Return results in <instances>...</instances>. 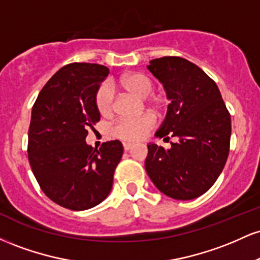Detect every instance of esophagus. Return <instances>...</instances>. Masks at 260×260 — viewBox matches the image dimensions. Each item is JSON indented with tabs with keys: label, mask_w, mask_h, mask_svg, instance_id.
I'll return each instance as SVG.
<instances>
[{
	"label": "esophagus",
	"mask_w": 260,
	"mask_h": 260,
	"mask_svg": "<svg viewBox=\"0 0 260 260\" xmlns=\"http://www.w3.org/2000/svg\"><path fill=\"white\" fill-rule=\"evenodd\" d=\"M123 148H124V150L128 151L133 148V144L132 143H123Z\"/></svg>",
	"instance_id": "esophagus-1"
}]
</instances>
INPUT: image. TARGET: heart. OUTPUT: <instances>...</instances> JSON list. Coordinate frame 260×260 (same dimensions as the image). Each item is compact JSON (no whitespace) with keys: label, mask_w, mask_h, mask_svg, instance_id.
Masks as SVG:
<instances>
[{"label":"heart","mask_w":260,"mask_h":260,"mask_svg":"<svg viewBox=\"0 0 260 260\" xmlns=\"http://www.w3.org/2000/svg\"><path fill=\"white\" fill-rule=\"evenodd\" d=\"M117 84L124 90L136 95L139 99H147L153 94L154 84L145 74L133 72L121 77ZM95 104L103 116H109L113 110V91L111 85L103 84L95 96ZM148 105L154 110H159L162 104L159 99L148 101ZM154 127V118L149 115H143L133 118H121L112 127V133L116 138L126 142H137L147 136L149 131Z\"/></svg>","instance_id":"b5f03b06"}]
</instances>
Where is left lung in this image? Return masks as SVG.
<instances>
[{"instance_id":"left-lung-1","label":"left lung","mask_w":260,"mask_h":260,"mask_svg":"<svg viewBox=\"0 0 260 260\" xmlns=\"http://www.w3.org/2000/svg\"><path fill=\"white\" fill-rule=\"evenodd\" d=\"M148 70L162 83L170 104L155 137H175L171 148L148 144L145 170L170 198L204 194L221 174L230 151L231 117L216 83L186 58L151 59Z\"/></svg>"}]
</instances>
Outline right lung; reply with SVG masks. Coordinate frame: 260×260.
I'll list each match as a JSON object with an SVG mask.
<instances>
[{"instance_id": "add662e5", "label": "right lung", "mask_w": 260, "mask_h": 260, "mask_svg": "<svg viewBox=\"0 0 260 260\" xmlns=\"http://www.w3.org/2000/svg\"><path fill=\"white\" fill-rule=\"evenodd\" d=\"M109 68L70 63L50 78L31 110L28 159L43 192L61 207L86 210L111 192L123 147L111 140L92 148L88 128L100 120L95 96Z\"/></svg>"}]
</instances>
